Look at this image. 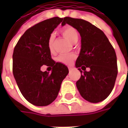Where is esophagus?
<instances>
[{"label": "esophagus", "instance_id": "obj_1", "mask_svg": "<svg viewBox=\"0 0 128 128\" xmlns=\"http://www.w3.org/2000/svg\"><path fill=\"white\" fill-rule=\"evenodd\" d=\"M68 70H69V71H71L72 70V67H68Z\"/></svg>", "mask_w": 128, "mask_h": 128}]
</instances>
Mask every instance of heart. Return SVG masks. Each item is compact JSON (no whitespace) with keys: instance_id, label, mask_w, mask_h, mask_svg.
<instances>
[{"instance_id":"b5f03b06","label":"heart","mask_w":128,"mask_h":128,"mask_svg":"<svg viewBox=\"0 0 128 128\" xmlns=\"http://www.w3.org/2000/svg\"><path fill=\"white\" fill-rule=\"evenodd\" d=\"M62 34L66 38L70 43L75 44L78 40V33L77 30L72 26H67L62 29ZM54 40L55 36L54 34H51L48 40V48L50 51H53L54 48ZM75 59V56L73 55H60L58 57L57 60L62 64H71L72 60Z\"/></svg>"}]
</instances>
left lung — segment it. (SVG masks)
<instances>
[{
	"label": "left lung",
	"mask_w": 128,
	"mask_h": 128,
	"mask_svg": "<svg viewBox=\"0 0 128 128\" xmlns=\"http://www.w3.org/2000/svg\"><path fill=\"white\" fill-rule=\"evenodd\" d=\"M66 24L77 29L82 38L75 63L81 72L80 79L76 82L78 90L88 102H102L111 93L118 73L115 50L104 33L88 21L66 17L62 25ZM86 68H90L89 72Z\"/></svg>",
	"instance_id": "8db88e82"
}]
</instances>
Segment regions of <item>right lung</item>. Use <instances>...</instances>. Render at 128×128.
I'll return each instance as SVG.
<instances>
[{"label":"right lung","instance_id":"1","mask_svg":"<svg viewBox=\"0 0 128 128\" xmlns=\"http://www.w3.org/2000/svg\"><path fill=\"white\" fill-rule=\"evenodd\" d=\"M63 20L59 17L36 24L21 36L13 53V74L21 93L37 106H48L57 98L68 67L53 61L48 40ZM42 65L52 67V72H42Z\"/></svg>","mask_w":128,"mask_h":128}]
</instances>
